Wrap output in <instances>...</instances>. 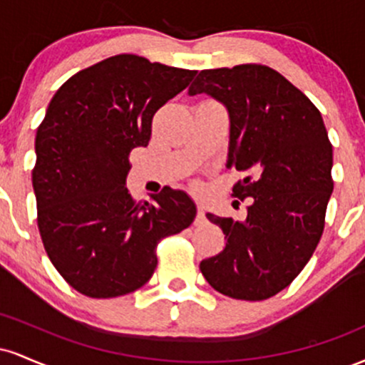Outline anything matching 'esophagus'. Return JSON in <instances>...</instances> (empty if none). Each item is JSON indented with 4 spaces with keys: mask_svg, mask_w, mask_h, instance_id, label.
Masks as SVG:
<instances>
[{
    "mask_svg": "<svg viewBox=\"0 0 365 365\" xmlns=\"http://www.w3.org/2000/svg\"><path fill=\"white\" fill-rule=\"evenodd\" d=\"M206 223V212H204V206L202 204H197V217H195V225L200 226Z\"/></svg>",
    "mask_w": 365,
    "mask_h": 365,
    "instance_id": "1",
    "label": "esophagus"
}]
</instances>
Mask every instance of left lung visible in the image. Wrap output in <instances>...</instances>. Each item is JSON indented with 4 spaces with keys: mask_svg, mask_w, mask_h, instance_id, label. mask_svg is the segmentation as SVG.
Returning a JSON list of instances; mask_svg holds the SVG:
<instances>
[{
    "mask_svg": "<svg viewBox=\"0 0 365 365\" xmlns=\"http://www.w3.org/2000/svg\"><path fill=\"white\" fill-rule=\"evenodd\" d=\"M212 96L230 115L228 168L244 171L233 197L247 220H207L226 245L200 271L216 292L266 300L287 288L319 244L333 192V145L319 110L282 73L257 63L202 70L188 94Z\"/></svg>",
    "mask_w": 365,
    "mask_h": 365,
    "instance_id": "8db88e82",
    "label": "left lung"
}]
</instances>
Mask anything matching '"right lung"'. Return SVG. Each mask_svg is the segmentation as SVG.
<instances>
[{"label": "right lung", "mask_w": 365, "mask_h": 365, "mask_svg": "<svg viewBox=\"0 0 365 365\" xmlns=\"http://www.w3.org/2000/svg\"><path fill=\"white\" fill-rule=\"evenodd\" d=\"M195 73L116 54L53 96L36 133L37 226L49 261L82 295L113 299L144 287L159 242L194 221L185 192L165 187L137 202L125 180L132 149L149 144L154 113Z\"/></svg>", "instance_id": "1"}]
</instances>
